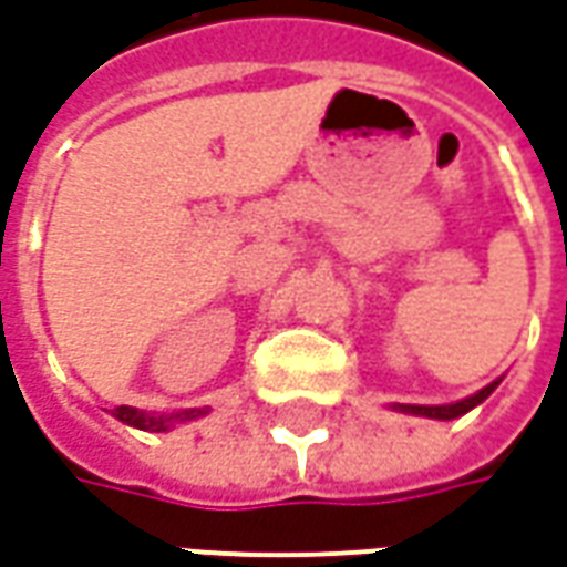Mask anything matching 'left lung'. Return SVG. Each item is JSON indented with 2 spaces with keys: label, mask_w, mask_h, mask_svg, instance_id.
Here are the masks:
<instances>
[{
  "label": "left lung",
  "mask_w": 567,
  "mask_h": 567,
  "mask_svg": "<svg viewBox=\"0 0 567 567\" xmlns=\"http://www.w3.org/2000/svg\"><path fill=\"white\" fill-rule=\"evenodd\" d=\"M494 386H497V380L488 383L485 390H478L476 395H470V399H463V402H454V405H399L408 414H421V417H435V421H454V417H461L466 414L470 408H476L478 402H485L491 393H494Z\"/></svg>",
  "instance_id": "1"
}]
</instances>
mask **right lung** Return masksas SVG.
<instances>
[{
  "label": "right lung",
  "mask_w": 567,
  "mask_h": 567,
  "mask_svg": "<svg viewBox=\"0 0 567 567\" xmlns=\"http://www.w3.org/2000/svg\"><path fill=\"white\" fill-rule=\"evenodd\" d=\"M113 414H116L122 423L137 426V430H146V433H165V430H172V423L202 417V414H205V408H193V411H181V414H162V417H153V414H144V411H134V408L118 405Z\"/></svg>",
  "instance_id": "add662e5"
}]
</instances>
